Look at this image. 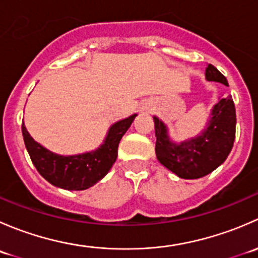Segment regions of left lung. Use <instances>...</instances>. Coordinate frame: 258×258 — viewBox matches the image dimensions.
I'll use <instances>...</instances> for the list:
<instances>
[{
	"label": "left lung",
	"mask_w": 258,
	"mask_h": 258,
	"mask_svg": "<svg viewBox=\"0 0 258 258\" xmlns=\"http://www.w3.org/2000/svg\"><path fill=\"white\" fill-rule=\"evenodd\" d=\"M206 80L228 86L226 77L212 64L206 69ZM156 156L161 165L184 179L201 178L225 162L232 150L236 136V110L231 96L220 98L213 106L207 127L200 136L175 144L167 127L153 117Z\"/></svg>",
	"instance_id": "1"
}]
</instances>
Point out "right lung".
Wrapping results in <instances>:
<instances>
[{
  "mask_svg": "<svg viewBox=\"0 0 258 258\" xmlns=\"http://www.w3.org/2000/svg\"><path fill=\"white\" fill-rule=\"evenodd\" d=\"M137 114L112 124L103 144L82 155L61 156L46 150L30 136L22 122V135L31 161L51 184L69 191H82L102 179L116 162L118 144Z\"/></svg>",
  "mask_w": 258,
  "mask_h": 258,
  "instance_id": "obj_1",
  "label": "right lung"
}]
</instances>
